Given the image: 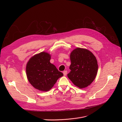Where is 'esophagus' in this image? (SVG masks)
<instances>
[{"instance_id":"1","label":"esophagus","mask_w":122,"mask_h":122,"mask_svg":"<svg viewBox=\"0 0 122 122\" xmlns=\"http://www.w3.org/2000/svg\"><path fill=\"white\" fill-rule=\"evenodd\" d=\"M63 75H64V76H66V75H67V71H63Z\"/></svg>"}]
</instances>
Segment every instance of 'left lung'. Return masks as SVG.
<instances>
[{"label":"left lung","instance_id":"obj_1","mask_svg":"<svg viewBox=\"0 0 122 122\" xmlns=\"http://www.w3.org/2000/svg\"><path fill=\"white\" fill-rule=\"evenodd\" d=\"M71 64L67 76L73 84L80 88H85L94 80L98 71L97 61L90 51L76 48L70 54Z\"/></svg>","mask_w":122,"mask_h":122}]
</instances>
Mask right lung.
Instances as JSON below:
<instances>
[{
	"mask_svg": "<svg viewBox=\"0 0 122 122\" xmlns=\"http://www.w3.org/2000/svg\"><path fill=\"white\" fill-rule=\"evenodd\" d=\"M50 59L49 53L41 52L31 57L27 64L26 74L29 81L41 91H49L57 80L63 76L50 62Z\"/></svg>",
	"mask_w": 122,
	"mask_h": 122,
	"instance_id": "right-lung-1",
	"label": "right lung"
}]
</instances>
